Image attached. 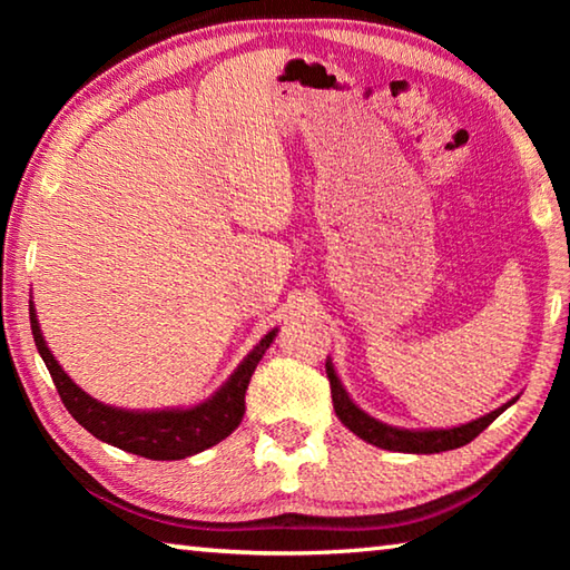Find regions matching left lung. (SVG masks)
<instances>
[{"label": "left lung", "mask_w": 570, "mask_h": 570, "mask_svg": "<svg viewBox=\"0 0 570 570\" xmlns=\"http://www.w3.org/2000/svg\"><path fill=\"white\" fill-rule=\"evenodd\" d=\"M326 377H330L334 412H336V417L342 420L346 430H352L356 438H362L364 442H370V445H374V448L392 450V452H412V455H432V452H445V450H455V448L468 445V442L475 440L490 422L500 417V414H503L510 404L518 402V397L508 400L503 407L482 414V417L472 420V422L458 424V428L407 430V428H394V424L382 422L377 417H372L370 412H364L360 404L350 397V392L344 390L342 380L336 377L332 360H326Z\"/></svg>", "instance_id": "1"}]
</instances>
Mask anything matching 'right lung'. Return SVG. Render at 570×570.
<instances>
[{"label": "right lung", "instance_id": "1", "mask_svg": "<svg viewBox=\"0 0 570 570\" xmlns=\"http://www.w3.org/2000/svg\"><path fill=\"white\" fill-rule=\"evenodd\" d=\"M30 324L37 352L52 374V382L65 402L67 412L102 442L120 448L132 455L148 460H183L198 455L208 448L218 445L234 432L246 412V390L256 364L262 362L268 346L274 344L278 326L268 332L244 362H240L230 377L210 394L208 400L190 404V407H166V410H125L115 404H105L90 397L80 384L70 380L60 362L47 346L40 322H37L35 302H30Z\"/></svg>", "mask_w": 570, "mask_h": 570}]
</instances>
